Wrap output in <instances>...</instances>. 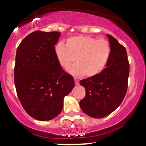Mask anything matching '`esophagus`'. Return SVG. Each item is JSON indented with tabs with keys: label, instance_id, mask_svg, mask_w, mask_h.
Masks as SVG:
<instances>
[{
	"label": "esophagus",
	"instance_id": "obj_1",
	"mask_svg": "<svg viewBox=\"0 0 146 146\" xmlns=\"http://www.w3.org/2000/svg\"><path fill=\"white\" fill-rule=\"evenodd\" d=\"M74 81H75V85H79V81H78V80H76V79H75Z\"/></svg>",
	"mask_w": 146,
	"mask_h": 146
}]
</instances>
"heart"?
<instances>
[{
    "label": "heart",
    "mask_w": 146,
    "mask_h": 146,
    "mask_svg": "<svg viewBox=\"0 0 146 146\" xmlns=\"http://www.w3.org/2000/svg\"><path fill=\"white\" fill-rule=\"evenodd\" d=\"M55 53L62 67L69 70L75 77L84 75L93 78L103 71L109 60L111 48L106 40L90 36H78L68 38L66 46L59 43L56 46Z\"/></svg>",
    "instance_id": "b5f03b06"
}]
</instances>
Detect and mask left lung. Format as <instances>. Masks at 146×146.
Listing matches in <instances>:
<instances>
[{"instance_id": "1", "label": "left lung", "mask_w": 146, "mask_h": 146, "mask_svg": "<svg viewBox=\"0 0 146 146\" xmlns=\"http://www.w3.org/2000/svg\"><path fill=\"white\" fill-rule=\"evenodd\" d=\"M111 48L106 68L93 78L81 80L86 95L80 102L85 114L103 118L113 113L124 99L128 89L129 62L125 48L114 37L107 34Z\"/></svg>"}]
</instances>
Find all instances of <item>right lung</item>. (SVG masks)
I'll return each instance as SVG.
<instances>
[{"mask_svg":"<svg viewBox=\"0 0 146 146\" xmlns=\"http://www.w3.org/2000/svg\"><path fill=\"white\" fill-rule=\"evenodd\" d=\"M60 32L36 31L22 40L16 51L14 82L22 106L39 121L58 116L74 80L60 66L55 53Z\"/></svg>","mask_w":146,"mask_h":146,"instance_id":"add662e5","label":"right lung"}]
</instances>
